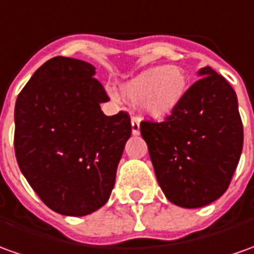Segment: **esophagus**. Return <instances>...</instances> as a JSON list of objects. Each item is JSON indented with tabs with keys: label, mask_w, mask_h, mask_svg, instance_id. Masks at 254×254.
Returning a JSON list of instances; mask_svg holds the SVG:
<instances>
[{
	"label": "esophagus",
	"mask_w": 254,
	"mask_h": 254,
	"mask_svg": "<svg viewBox=\"0 0 254 254\" xmlns=\"http://www.w3.org/2000/svg\"><path fill=\"white\" fill-rule=\"evenodd\" d=\"M130 127H132V134L136 136V134L140 133V120L139 118L133 117L130 121Z\"/></svg>",
	"instance_id": "obj_1"
}]
</instances>
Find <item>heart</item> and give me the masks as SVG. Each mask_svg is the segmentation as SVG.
I'll use <instances>...</instances> for the list:
<instances>
[{"instance_id": "1", "label": "heart", "mask_w": 254, "mask_h": 254, "mask_svg": "<svg viewBox=\"0 0 254 254\" xmlns=\"http://www.w3.org/2000/svg\"><path fill=\"white\" fill-rule=\"evenodd\" d=\"M189 91V75L178 65H160L144 69L121 84L122 97L140 103L141 113L161 121L177 113Z\"/></svg>"}]
</instances>
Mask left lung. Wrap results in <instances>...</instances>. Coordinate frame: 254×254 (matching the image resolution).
<instances>
[{
    "label": "left lung",
    "mask_w": 254,
    "mask_h": 254,
    "mask_svg": "<svg viewBox=\"0 0 254 254\" xmlns=\"http://www.w3.org/2000/svg\"><path fill=\"white\" fill-rule=\"evenodd\" d=\"M177 113L161 122H141L157 181L175 206L199 208L221 197L239 163L243 127L231 84L210 66Z\"/></svg>",
    "instance_id": "left-lung-1"
}]
</instances>
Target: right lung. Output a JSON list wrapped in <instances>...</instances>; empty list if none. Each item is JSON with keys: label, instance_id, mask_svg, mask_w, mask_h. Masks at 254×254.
<instances>
[{"label": "right lung", "instance_id": "add662e5", "mask_svg": "<svg viewBox=\"0 0 254 254\" xmlns=\"http://www.w3.org/2000/svg\"><path fill=\"white\" fill-rule=\"evenodd\" d=\"M89 62L55 57L15 104V154L29 185L62 215L83 217L110 199L127 139V114L107 117L104 87Z\"/></svg>", "mask_w": 254, "mask_h": 254}]
</instances>
